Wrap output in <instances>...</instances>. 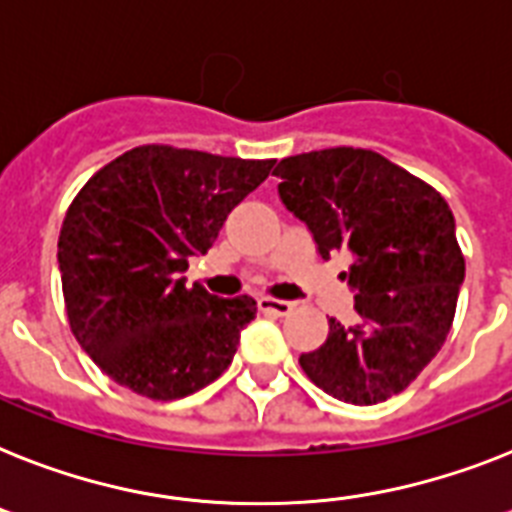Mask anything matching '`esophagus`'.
<instances>
[{"label":"esophagus","mask_w":512,"mask_h":512,"mask_svg":"<svg viewBox=\"0 0 512 512\" xmlns=\"http://www.w3.org/2000/svg\"><path fill=\"white\" fill-rule=\"evenodd\" d=\"M295 303L290 301H280V298H269V295H261L259 298V311L264 314H274V316H285L293 311Z\"/></svg>","instance_id":"esophagus-1"}]
</instances>
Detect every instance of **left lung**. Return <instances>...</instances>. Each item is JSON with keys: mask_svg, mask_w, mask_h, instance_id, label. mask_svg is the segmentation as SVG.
Listing matches in <instances>:
<instances>
[{"mask_svg": "<svg viewBox=\"0 0 512 512\" xmlns=\"http://www.w3.org/2000/svg\"><path fill=\"white\" fill-rule=\"evenodd\" d=\"M280 198L314 232L324 259L348 253L358 319H329L306 377L332 398L374 405L403 392L453 327L466 259L447 201L382 154L353 146L287 156Z\"/></svg>", "mask_w": 512, "mask_h": 512, "instance_id": "obj_1", "label": "left lung"}]
</instances>
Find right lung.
<instances>
[{"instance_id": "obj_1", "label": "right lung", "mask_w": 512, "mask_h": 512, "mask_svg": "<svg viewBox=\"0 0 512 512\" xmlns=\"http://www.w3.org/2000/svg\"><path fill=\"white\" fill-rule=\"evenodd\" d=\"M272 167L146 143L78 190L57 243L62 295L75 340L109 379L164 403L222 377L256 301L188 287L180 274Z\"/></svg>"}]
</instances>
